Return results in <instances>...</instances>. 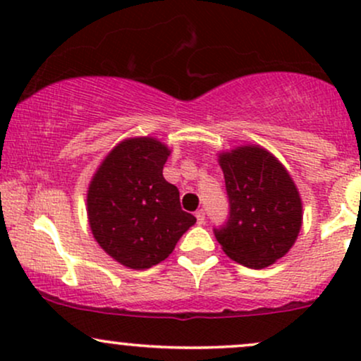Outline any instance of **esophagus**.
I'll return each mask as SVG.
<instances>
[{
  "mask_svg": "<svg viewBox=\"0 0 361 361\" xmlns=\"http://www.w3.org/2000/svg\"><path fill=\"white\" fill-rule=\"evenodd\" d=\"M195 217H197V222L198 224H204L205 222V212H204V210H197Z\"/></svg>",
  "mask_w": 361,
  "mask_h": 361,
  "instance_id": "34e87169",
  "label": "esophagus"
}]
</instances>
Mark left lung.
<instances>
[{
  "instance_id": "obj_1",
  "label": "left lung",
  "mask_w": 361,
  "mask_h": 361,
  "mask_svg": "<svg viewBox=\"0 0 361 361\" xmlns=\"http://www.w3.org/2000/svg\"><path fill=\"white\" fill-rule=\"evenodd\" d=\"M229 217L215 238L231 259L261 270L290 251L302 227V200L287 168L247 144L219 154Z\"/></svg>"
}]
</instances>
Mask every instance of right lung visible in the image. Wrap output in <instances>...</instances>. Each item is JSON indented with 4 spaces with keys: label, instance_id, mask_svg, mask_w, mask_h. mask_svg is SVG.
Segmentation results:
<instances>
[{
    "label": "right lung",
    "instance_id": "add662e5",
    "mask_svg": "<svg viewBox=\"0 0 361 361\" xmlns=\"http://www.w3.org/2000/svg\"><path fill=\"white\" fill-rule=\"evenodd\" d=\"M169 152L154 137L126 139L105 156L90 181L86 210L93 238L132 270L166 259L197 222L181 210L180 192L163 176Z\"/></svg>",
    "mask_w": 361,
    "mask_h": 361
}]
</instances>
